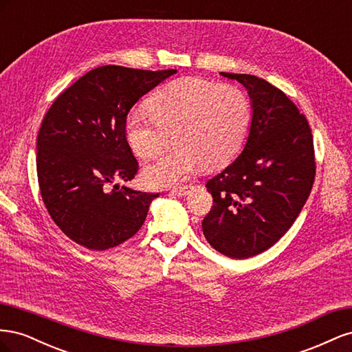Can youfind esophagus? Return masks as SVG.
<instances>
[{
  "label": "esophagus",
  "instance_id": "obj_1",
  "mask_svg": "<svg viewBox=\"0 0 352 352\" xmlns=\"http://www.w3.org/2000/svg\"><path fill=\"white\" fill-rule=\"evenodd\" d=\"M189 190H190V186L184 185V186H179V188L172 189V190H170V192H172L173 195H177V197H185L189 192Z\"/></svg>",
  "mask_w": 352,
  "mask_h": 352
}]
</instances>
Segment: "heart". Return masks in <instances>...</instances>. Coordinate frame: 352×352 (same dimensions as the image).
Instances as JSON below:
<instances>
[{
    "mask_svg": "<svg viewBox=\"0 0 352 352\" xmlns=\"http://www.w3.org/2000/svg\"><path fill=\"white\" fill-rule=\"evenodd\" d=\"M150 114L133 111L126 120V138L142 158L176 148L148 164L145 182L154 188L182 184L197 170L229 163L242 148L251 122L250 100L241 88L208 79L170 82L148 101Z\"/></svg>",
    "mask_w": 352,
    "mask_h": 352,
    "instance_id": "b5f03b06",
    "label": "heart"
}]
</instances>
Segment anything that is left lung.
<instances>
[{"mask_svg": "<svg viewBox=\"0 0 352 352\" xmlns=\"http://www.w3.org/2000/svg\"><path fill=\"white\" fill-rule=\"evenodd\" d=\"M236 79L252 101L247 144L239 157L207 182L212 207L202 232L212 248L243 260L278 242L294 225L316 176L310 124L272 83L252 74Z\"/></svg>", "mask_w": 352, "mask_h": 352, "instance_id": "8db88e82", "label": "left lung"}]
</instances>
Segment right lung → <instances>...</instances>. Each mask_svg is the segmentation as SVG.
<instances>
[{
    "label": "right lung",
    "instance_id": "right-lung-1",
    "mask_svg": "<svg viewBox=\"0 0 352 352\" xmlns=\"http://www.w3.org/2000/svg\"><path fill=\"white\" fill-rule=\"evenodd\" d=\"M175 73L92 69L58 95L42 120L36 140L42 201L60 230L82 247H117L144 225L158 194L116 184L140 170L126 119L142 95Z\"/></svg>",
    "mask_w": 352,
    "mask_h": 352
}]
</instances>
